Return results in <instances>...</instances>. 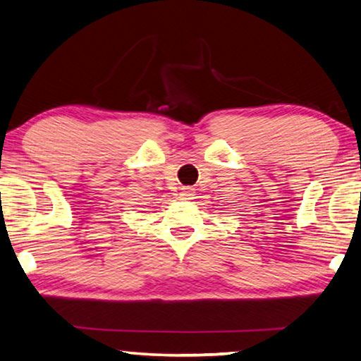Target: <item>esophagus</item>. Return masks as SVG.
I'll return each mask as SVG.
<instances>
[{
	"label": "esophagus",
	"mask_w": 361,
	"mask_h": 361,
	"mask_svg": "<svg viewBox=\"0 0 361 361\" xmlns=\"http://www.w3.org/2000/svg\"><path fill=\"white\" fill-rule=\"evenodd\" d=\"M180 196H181V199H192V191L191 190H185V191L180 194Z\"/></svg>",
	"instance_id": "1"
}]
</instances>
